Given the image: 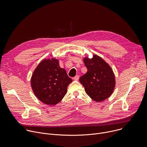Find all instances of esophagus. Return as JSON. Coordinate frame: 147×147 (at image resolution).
Returning a JSON list of instances; mask_svg holds the SVG:
<instances>
[{"mask_svg": "<svg viewBox=\"0 0 147 147\" xmlns=\"http://www.w3.org/2000/svg\"><path fill=\"white\" fill-rule=\"evenodd\" d=\"M73 79H74V80H78L79 79V76H78V75L76 76L73 78Z\"/></svg>", "mask_w": 147, "mask_h": 147, "instance_id": "1", "label": "esophagus"}]
</instances>
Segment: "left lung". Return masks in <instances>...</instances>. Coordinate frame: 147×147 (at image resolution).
Segmentation results:
<instances>
[{
  "mask_svg": "<svg viewBox=\"0 0 147 147\" xmlns=\"http://www.w3.org/2000/svg\"><path fill=\"white\" fill-rule=\"evenodd\" d=\"M84 63L87 72L80 77L79 81L87 94L96 102H102L113 93L115 76L111 66L98 55L91 59L85 57Z\"/></svg>",
  "mask_w": 147,
  "mask_h": 147,
  "instance_id": "1",
  "label": "left lung"
}]
</instances>
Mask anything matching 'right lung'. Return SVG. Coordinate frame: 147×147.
Instances as JSON below:
<instances>
[{
    "instance_id": "1",
    "label": "right lung",
    "mask_w": 147,
    "mask_h": 147,
    "mask_svg": "<svg viewBox=\"0 0 147 147\" xmlns=\"http://www.w3.org/2000/svg\"><path fill=\"white\" fill-rule=\"evenodd\" d=\"M71 82L72 79L59 66V60L55 58L40 61L31 80L35 95L49 105H55L63 98Z\"/></svg>"
}]
</instances>
